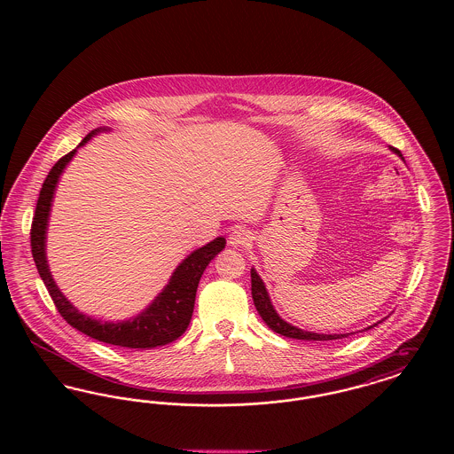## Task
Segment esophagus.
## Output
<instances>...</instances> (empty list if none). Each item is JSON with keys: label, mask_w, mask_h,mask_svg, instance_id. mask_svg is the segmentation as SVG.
I'll return each instance as SVG.
<instances>
[{"label": "esophagus", "mask_w": 454, "mask_h": 454, "mask_svg": "<svg viewBox=\"0 0 454 454\" xmlns=\"http://www.w3.org/2000/svg\"><path fill=\"white\" fill-rule=\"evenodd\" d=\"M250 239H252V237H250V233H248L247 230H235V231L230 235V238H228V241H230L231 247L247 245Z\"/></svg>", "instance_id": "obj_1"}]
</instances>
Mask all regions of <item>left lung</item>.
I'll return each instance as SVG.
<instances>
[{
  "instance_id": "obj_1",
  "label": "left lung",
  "mask_w": 454,
  "mask_h": 454,
  "mask_svg": "<svg viewBox=\"0 0 454 454\" xmlns=\"http://www.w3.org/2000/svg\"><path fill=\"white\" fill-rule=\"evenodd\" d=\"M391 152L400 154V152L395 150V148H391ZM400 156H402V154H400ZM250 274H252V298H254V304H255V308H257L262 320L267 324L269 328H272L276 333H281V335L289 337V339H298V340H320V342H322V340H337V339L348 337V333H333V335H332V333H330V335H326V333H313V332H306V330H301V328H298V326H293V325L284 322L281 317L278 315V311L274 309V306H272V302H270V298H269V294H267L265 284L260 279L257 270L252 269ZM378 324H381V322H378ZM378 324L371 325L369 328H372V326H376ZM369 328H366V330H369Z\"/></svg>"
}]
</instances>
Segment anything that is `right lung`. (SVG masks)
Instances as JSON below:
<instances>
[{
    "label": "right lung",
    "mask_w": 454,
    "mask_h": 454,
    "mask_svg": "<svg viewBox=\"0 0 454 454\" xmlns=\"http://www.w3.org/2000/svg\"><path fill=\"white\" fill-rule=\"evenodd\" d=\"M102 130L107 129L104 128V129L91 130L80 143V146H83L95 134ZM74 153L76 150L67 153L51 168V172L43 180L39 200L35 206V215L30 228V245H32V257L37 265L39 276L45 284L58 311L61 313V317L73 328L83 332L88 337L110 346L128 347V348H153V347L170 344L173 340H176L191 324L199 281L206 267L209 265V262L224 248L226 239L217 237L211 243L192 252L175 269L170 282L156 296V300L137 317L126 322L112 324V322L93 320L87 315L80 313L71 302L66 300L65 294L56 286L45 259V233H47V223H49L56 185L66 165L74 156Z\"/></svg>",
    "instance_id": "add662e5"
}]
</instances>
